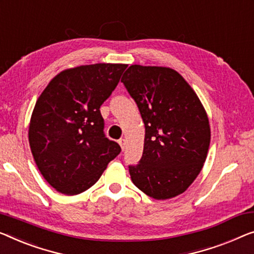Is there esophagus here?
I'll return each mask as SVG.
<instances>
[{"label": "esophagus", "mask_w": 254, "mask_h": 254, "mask_svg": "<svg viewBox=\"0 0 254 254\" xmlns=\"http://www.w3.org/2000/svg\"><path fill=\"white\" fill-rule=\"evenodd\" d=\"M119 143H120V146H121V148H122V150H124V148H126V145H127L126 139H120Z\"/></svg>", "instance_id": "obj_1"}]
</instances>
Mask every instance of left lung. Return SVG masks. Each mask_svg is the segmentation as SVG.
Returning <instances> with one entry per match:
<instances>
[{
	"instance_id": "left-lung-1",
	"label": "left lung",
	"mask_w": 254,
	"mask_h": 254,
	"mask_svg": "<svg viewBox=\"0 0 254 254\" xmlns=\"http://www.w3.org/2000/svg\"><path fill=\"white\" fill-rule=\"evenodd\" d=\"M121 82L145 124L142 156L128 165L131 180L155 199L183 194L202 170L210 146L209 119L198 97L166 67L132 65Z\"/></svg>"
}]
</instances>
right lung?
I'll use <instances>...</instances> for the list:
<instances>
[{
  "label": "right lung",
  "mask_w": 254,
  "mask_h": 254,
  "mask_svg": "<svg viewBox=\"0 0 254 254\" xmlns=\"http://www.w3.org/2000/svg\"><path fill=\"white\" fill-rule=\"evenodd\" d=\"M127 65L96 64L64 70L51 79L34 107L29 146L44 179L65 195L93 186L121 153L106 138L100 106Z\"/></svg>",
  "instance_id": "1"
}]
</instances>
